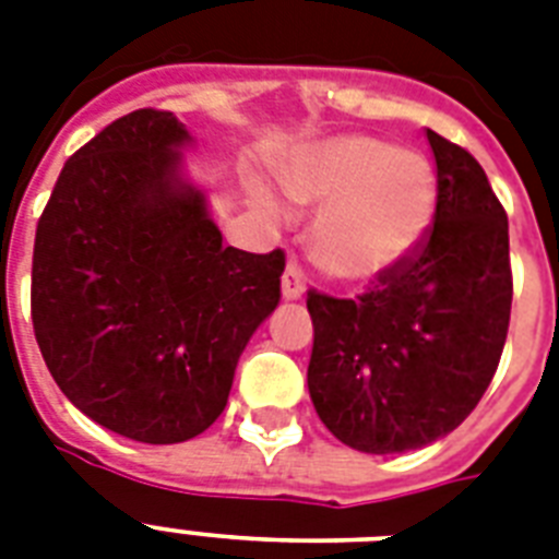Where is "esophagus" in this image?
<instances>
[{"mask_svg":"<svg viewBox=\"0 0 559 559\" xmlns=\"http://www.w3.org/2000/svg\"><path fill=\"white\" fill-rule=\"evenodd\" d=\"M305 270H301V263L293 258V261L287 263V270H284V278H281V289H284V298L287 301H296V298L305 296Z\"/></svg>","mask_w":559,"mask_h":559,"instance_id":"obj_1","label":"esophagus"}]
</instances>
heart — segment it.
<instances>
[{"label":"heart","instance_id":"obj_1","mask_svg":"<svg viewBox=\"0 0 559 559\" xmlns=\"http://www.w3.org/2000/svg\"><path fill=\"white\" fill-rule=\"evenodd\" d=\"M298 205L322 209L310 249L340 281H373L415 252L432 226L438 186L432 165L366 135L331 139L284 170Z\"/></svg>","mask_w":559,"mask_h":559}]
</instances>
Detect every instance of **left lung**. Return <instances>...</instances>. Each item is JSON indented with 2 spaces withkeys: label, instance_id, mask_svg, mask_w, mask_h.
<instances>
[{
  "label": "left lung",
  "instance_id": "obj_1",
  "mask_svg": "<svg viewBox=\"0 0 559 559\" xmlns=\"http://www.w3.org/2000/svg\"><path fill=\"white\" fill-rule=\"evenodd\" d=\"M438 205L415 252L357 298L307 293V389L322 424L371 455L450 435L493 380L511 324L508 214L464 147L426 130Z\"/></svg>",
  "mask_w": 559,
  "mask_h": 559
}]
</instances>
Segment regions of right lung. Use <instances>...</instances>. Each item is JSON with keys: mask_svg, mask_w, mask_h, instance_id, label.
<instances>
[{"mask_svg": "<svg viewBox=\"0 0 559 559\" xmlns=\"http://www.w3.org/2000/svg\"><path fill=\"white\" fill-rule=\"evenodd\" d=\"M191 142L135 109L66 162L34 237L31 319L66 397L142 443H179L226 408L237 359L278 307L284 252L223 246L182 179Z\"/></svg>", "mask_w": 559, "mask_h": 559, "instance_id": "obj_1", "label": "right lung"}]
</instances>
